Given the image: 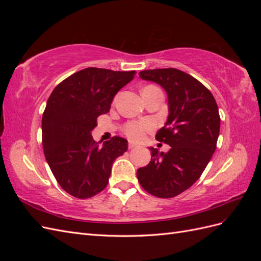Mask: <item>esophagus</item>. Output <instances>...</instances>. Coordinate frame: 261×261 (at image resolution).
<instances>
[{
  "label": "esophagus",
  "instance_id": "1",
  "mask_svg": "<svg viewBox=\"0 0 261 261\" xmlns=\"http://www.w3.org/2000/svg\"><path fill=\"white\" fill-rule=\"evenodd\" d=\"M137 147V145L136 144H134L133 143V141H129V143H128V148L129 149H133V148H136Z\"/></svg>",
  "mask_w": 261,
  "mask_h": 261
}]
</instances>
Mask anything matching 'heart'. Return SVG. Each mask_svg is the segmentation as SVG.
<instances>
[{
	"label": "heart",
	"instance_id": "b5f03b06",
	"mask_svg": "<svg viewBox=\"0 0 261 261\" xmlns=\"http://www.w3.org/2000/svg\"><path fill=\"white\" fill-rule=\"evenodd\" d=\"M150 87V86H148ZM153 128V123L150 121H141V122H129L125 125L124 132L130 139H140L144 136L146 130Z\"/></svg>",
	"mask_w": 261,
	"mask_h": 261
}]
</instances>
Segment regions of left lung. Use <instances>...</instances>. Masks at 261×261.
Instances as JSON below:
<instances>
[{
  "label": "left lung",
  "mask_w": 261,
  "mask_h": 261,
  "mask_svg": "<svg viewBox=\"0 0 261 261\" xmlns=\"http://www.w3.org/2000/svg\"><path fill=\"white\" fill-rule=\"evenodd\" d=\"M141 80L160 85L168 94L169 115L155 139L168 144V152L149 147L151 160L137 170L145 191L172 198L200 177L215 152L220 115L212 93L193 76L176 68L147 69Z\"/></svg>",
  "instance_id": "1"
}]
</instances>
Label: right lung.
<instances>
[{
    "mask_svg": "<svg viewBox=\"0 0 261 261\" xmlns=\"http://www.w3.org/2000/svg\"><path fill=\"white\" fill-rule=\"evenodd\" d=\"M135 70L114 72L88 67L55 87L42 115V145L55 179L66 193L86 199L103 191L114 160L128 148L115 136L97 143L91 132L97 117L110 111L117 91Z\"/></svg>",
    "mask_w": 261,
    "mask_h": 261,
    "instance_id": "obj_1",
    "label": "right lung"
}]
</instances>
